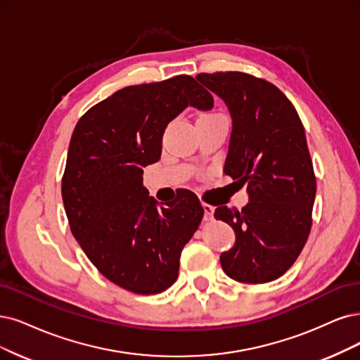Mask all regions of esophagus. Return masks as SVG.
Returning a JSON list of instances; mask_svg holds the SVG:
<instances>
[{"label": "esophagus", "mask_w": 360, "mask_h": 360, "mask_svg": "<svg viewBox=\"0 0 360 360\" xmlns=\"http://www.w3.org/2000/svg\"><path fill=\"white\" fill-rule=\"evenodd\" d=\"M202 206H203V210H205V218H206V219H210L212 215H214L215 207L212 206V205H209V203H203Z\"/></svg>", "instance_id": "obj_1"}]
</instances>
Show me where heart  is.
Wrapping results in <instances>:
<instances>
[{
  "instance_id": "heart-1",
  "label": "heart",
  "mask_w": 360,
  "mask_h": 360,
  "mask_svg": "<svg viewBox=\"0 0 360 360\" xmlns=\"http://www.w3.org/2000/svg\"><path fill=\"white\" fill-rule=\"evenodd\" d=\"M219 117H222V115H221V114H217V112H209V114L200 115L198 118H202V120H212V118H219Z\"/></svg>"
}]
</instances>
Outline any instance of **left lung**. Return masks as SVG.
Segmentation results:
<instances>
[{
	"label": "left lung",
	"mask_w": 360,
	"mask_h": 360,
	"mask_svg": "<svg viewBox=\"0 0 360 360\" xmlns=\"http://www.w3.org/2000/svg\"><path fill=\"white\" fill-rule=\"evenodd\" d=\"M230 111L233 129L224 172L248 184L242 210L219 206L217 219L236 233L222 270L242 283H267L295 262L311 229L316 178L294 105L274 84L245 72L198 74Z\"/></svg>",
	"instance_id": "1"
}]
</instances>
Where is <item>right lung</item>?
I'll list each match as a JSON object with an SVG mask.
<instances>
[{
    "label": "right lung",
    "mask_w": 360,
    "mask_h": 360,
    "mask_svg": "<svg viewBox=\"0 0 360 360\" xmlns=\"http://www.w3.org/2000/svg\"><path fill=\"white\" fill-rule=\"evenodd\" d=\"M187 106L214 98L190 75L129 86L78 120L62 178L72 236L108 281L141 295L175 283L179 257L205 210L194 193L162 206L142 185L143 167L162 155V138Z\"/></svg>",
    "instance_id": "right-lung-1"
}]
</instances>
